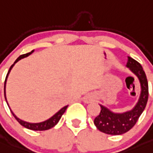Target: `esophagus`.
Instances as JSON below:
<instances>
[{
	"mask_svg": "<svg viewBox=\"0 0 153 153\" xmlns=\"http://www.w3.org/2000/svg\"><path fill=\"white\" fill-rule=\"evenodd\" d=\"M93 99V97L91 96V95H88V96H86L85 98V102H86V103H88V102H91Z\"/></svg>",
	"mask_w": 153,
	"mask_h": 153,
	"instance_id": "34e87169",
	"label": "esophagus"
}]
</instances>
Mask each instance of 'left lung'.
<instances>
[{
  "instance_id": "left-lung-1",
  "label": "left lung",
  "mask_w": 153,
  "mask_h": 153,
  "mask_svg": "<svg viewBox=\"0 0 153 153\" xmlns=\"http://www.w3.org/2000/svg\"><path fill=\"white\" fill-rule=\"evenodd\" d=\"M126 67L139 79L141 94L136 105L131 111L123 113H114L105 106H101L99 115L95 117L94 123L97 128L108 135H122L129 131L135 125L141 114L144 111L149 97V86L146 73L140 64L133 58L128 57Z\"/></svg>"
}]
</instances>
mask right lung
I'll use <instances>...</instances> for the list:
<instances>
[{
	"mask_svg": "<svg viewBox=\"0 0 153 153\" xmlns=\"http://www.w3.org/2000/svg\"><path fill=\"white\" fill-rule=\"evenodd\" d=\"M33 52H34V50L30 51V52L27 53V54H22V55H21V56L18 57V58L16 59L15 62H14V63L10 67V68H9V71H8V72H7V76H6V78H5V82H4V97H5V99H6V102H7V99H6V95H5V86H6L7 78V76H8V74L10 73V70L12 69L13 66H14V65H15V63H17L18 61H20L21 59H22V58H26V57H27L28 55H30V54H32ZM7 105H8V104H7ZM68 106V105H66V106H65V107H63L62 108H61V109L59 110V111H58L57 113L54 114V115H53L52 117H51V118H50L49 119L45 121V122H42V123H27V122H25V121L21 120V119H18V117L16 116V115L13 113V111H11V110H10V111H11L12 115H14V117L16 119V120L18 121V123H19L21 126H24V127H25V128H28V129H30V130H34V131H44V130L50 129V128H51L52 127H54V126H55V125H56L58 122H59V120H60L62 115L65 113V110L67 109Z\"/></svg>",
	"mask_w": 153,
	"mask_h": 153,
	"instance_id": "1",
	"label": "right lung"
}]
</instances>
